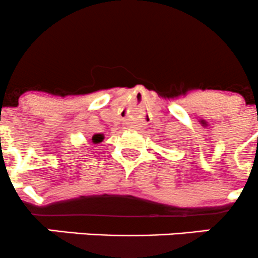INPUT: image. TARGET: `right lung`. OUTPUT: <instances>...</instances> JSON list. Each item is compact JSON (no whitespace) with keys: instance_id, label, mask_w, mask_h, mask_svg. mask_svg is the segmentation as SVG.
I'll use <instances>...</instances> for the list:
<instances>
[{"instance_id":"right-lung-1","label":"right lung","mask_w":258,"mask_h":258,"mask_svg":"<svg viewBox=\"0 0 258 258\" xmlns=\"http://www.w3.org/2000/svg\"><path fill=\"white\" fill-rule=\"evenodd\" d=\"M102 141H104V135L96 134V135H94V136H93V142L95 143V145H96V143L102 142Z\"/></svg>"}]
</instances>
